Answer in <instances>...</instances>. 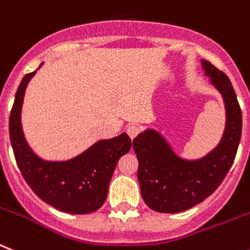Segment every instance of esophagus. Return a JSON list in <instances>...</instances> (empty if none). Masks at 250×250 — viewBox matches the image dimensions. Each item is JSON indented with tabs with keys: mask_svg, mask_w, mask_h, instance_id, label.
Listing matches in <instances>:
<instances>
[{
	"mask_svg": "<svg viewBox=\"0 0 250 250\" xmlns=\"http://www.w3.org/2000/svg\"><path fill=\"white\" fill-rule=\"evenodd\" d=\"M140 127H138L137 125H129L128 127H127V133H128V136L131 138H135L136 136L140 133Z\"/></svg>",
	"mask_w": 250,
	"mask_h": 250,
	"instance_id": "1",
	"label": "esophagus"
}]
</instances>
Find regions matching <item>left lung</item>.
<instances>
[{
    "label": "left lung",
    "instance_id": "left-lung-1",
    "mask_svg": "<svg viewBox=\"0 0 250 250\" xmlns=\"http://www.w3.org/2000/svg\"><path fill=\"white\" fill-rule=\"evenodd\" d=\"M201 63L225 105V129L217 146L200 159H186L155 128H146L133 138L141 196L157 212H183L206 200L226 177L238 151L242 110L235 91L225 73L208 61L201 60Z\"/></svg>",
    "mask_w": 250,
    "mask_h": 250
}]
</instances>
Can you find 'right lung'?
Returning <instances> with one entry per match:
<instances>
[{
	"instance_id": "right-lung-1",
	"label": "right lung",
	"mask_w": 250,
	"mask_h": 250,
	"mask_svg": "<svg viewBox=\"0 0 250 250\" xmlns=\"http://www.w3.org/2000/svg\"><path fill=\"white\" fill-rule=\"evenodd\" d=\"M37 71L21 80L10 114V140L19 169L35 194L54 208L73 215L94 212L105 202L117 163L131 148V138L123 132L99 140L68 160H45L35 154L22 131L21 110L25 90Z\"/></svg>"
}]
</instances>
